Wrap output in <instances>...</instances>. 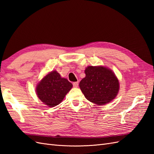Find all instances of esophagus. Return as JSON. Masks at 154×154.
I'll return each instance as SVG.
<instances>
[{"label":"esophagus","instance_id":"1","mask_svg":"<svg viewBox=\"0 0 154 154\" xmlns=\"http://www.w3.org/2000/svg\"><path fill=\"white\" fill-rule=\"evenodd\" d=\"M78 85H79V82H75L73 83V86L75 88H77L78 86Z\"/></svg>","mask_w":154,"mask_h":154}]
</instances>
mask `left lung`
I'll use <instances>...</instances> for the list:
<instances>
[{
	"label": "left lung",
	"instance_id": "obj_1",
	"mask_svg": "<svg viewBox=\"0 0 154 154\" xmlns=\"http://www.w3.org/2000/svg\"><path fill=\"white\" fill-rule=\"evenodd\" d=\"M85 74L79 87L89 101L100 105L110 102L116 97L119 84L112 70L103 66H88L85 69Z\"/></svg>",
	"mask_w": 154,
	"mask_h": 154
}]
</instances>
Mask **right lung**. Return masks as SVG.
<instances>
[{
	"mask_svg": "<svg viewBox=\"0 0 154 154\" xmlns=\"http://www.w3.org/2000/svg\"><path fill=\"white\" fill-rule=\"evenodd\" d=\"M66 79L62 78L56 71L51 72L38 85L36 92L38 97L49 107L58 105L72 88Z\"/></svg>",
	"mask_w": 154,
	"mask_h": 154,
	"instance_id": "right-lung-1",
	"label": "right lung"
}]
</instances>
